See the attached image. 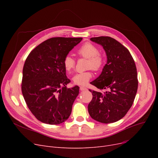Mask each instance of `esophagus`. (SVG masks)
<instances>
[{
    "label": "esophagus",
    "mask_w": 158,
    "mask_h": 158,
    "mask_svg": "<svg viewBox=\"0 0 158 158\" xmlns=\"http://www.w3.org/2000/svg\"><path fill=\"white\" fill-rule=\"evenodd\" d=\"M87 88L85 86H80V90L81 91H85V90H86Z\"/></svg>",
    "instance_id": "1"
}]
</instances>
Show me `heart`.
I'll use <instances>...</instances> for the list:
<instances>
[{
    "mask_svg": "<svg viewBox=\"0 0 158 158\" xmlns=\"http://www.w3.org/2000/svg\"><path fill=\"white\" fill-rule=\"evenodd\" d=\"M77 54L81 57L88 59L87 69L97 71L100 70L103 65L104 58L102 55L98 54L97 47L92 44L86 42L82 45L77 51ZM75 65H76V61L71 56L68 55L65 56L63 60V66L66 71L71 72L74 69ZM92 77V72L86 71L75 74L72 80L76 85H85Z\"/></svg>",
    "mask_w": 158,
    "mask_h": 158,
    "instance_id": "1",
    "label": "heart"
}]
</instances>
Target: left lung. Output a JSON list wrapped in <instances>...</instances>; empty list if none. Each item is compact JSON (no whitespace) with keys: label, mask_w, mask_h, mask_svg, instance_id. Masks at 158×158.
I'll return each mask as SVG.
<instances>
[{"label":"left lung","mask_w":158,"mask_h":158,"mask_svg":"<svg viewBox=\"0 0 158 158\" xmlns=\"http://www.w3.org/2000/svg\"><path fill=\"white\" fill-rule=\"evenodd\" d=\"M90 40L103 47L107 63L100 76L90 82L106 92L89 89L93 98L88 113L97 122L113 123L122 118L133 104L138 85L136 64L128 50L116 40L100 36Z\"/></svg>","instance_id":"left-lung-1"}]
</instances>
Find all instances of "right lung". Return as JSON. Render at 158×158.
<instances>
[{"label": "right lung", "instance_id": "obj_1", "mask_svg": "<svg viewBox=\"0 0 158 158\" xmlns=\"http://www.w3.org/2000/svg\"><path fill=\"white\" fill-rule=\"evenodd\" d=\"M82 38H50L30 52L23 68L22 92L29 109L40 122L57 125L67 120L79 87L67 88L63 60Z\"/></svg>", "mask_w": 158, "mask_h": 158}]
</instances>
